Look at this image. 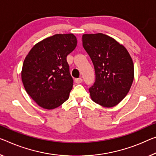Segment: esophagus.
I'll list each match as a JSON object with an SVG mask.
<instances>
[{
    "mask_svg": "<svg viewBox=\"0 0 156 156\" xmlns=\"http://www.w3.org/2000/svg\"><path fill=\"white\" fill-rule=\"evenodd\" d=\"M75 83H81L83 81V80L81 78H78V79H75Z\"/></svg>",
    "mask_w": 156,
    "mask_h": 156,
    "instance_id": "34e87169",
    "label": "esophagus"
}]
</instances>
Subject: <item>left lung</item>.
<instances>
[{
	"label": "left lung",
	"mask_w": 156,
	"mask_h": 156,
	"mask_svg": "<svg viewBox=\"0 0 156 156\" xmlns=\"http://www.w3.org/2000/svg\"><path fill=\"white\" fill-rule=\"evenodd\" d=\"M82 42L95 69V83L88 89L90 98L102 107L116 106L128 94L134 80L131 56L123 45L102 33L83 35Z\"/></svg>",
	"instance_id": "1"
}]
</instances>
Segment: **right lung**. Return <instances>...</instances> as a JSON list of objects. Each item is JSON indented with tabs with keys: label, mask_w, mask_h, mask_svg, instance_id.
<instances>
[{
	"label": "right lung",
	"mask_w": 156,
	"mask_h": 156,
	"mask_svg": "<svg viewBox=\"0 0 156 156\" xmlns=\"http://www.w3.org/2000/svg\"><path fill=\"white\" fill-rule=\"evenodd\" d=\"M76 43L72 33L56 34L37 43L25 58L21 70L23 86L42 108L55 109L69 98L73 79L67 56Z\"/></svg>",
	"instance_id": "1"
}]
</instances>
